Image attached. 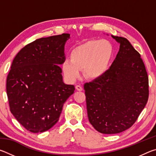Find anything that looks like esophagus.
Returning <instances> with one entry per match:
<instances>
[{"instance_id":"esophagus-1","label":"esophagus","mask_w":156,"mask_h":156,"mask_svg":"<svg viewBox=\"0 0 156 156\" xmlns=\"http://www.w3.org/2000/svg\"><path fill=\"white\" fill-rule=\"evenodd\" d=\"M76 89H77L78 91H83V87H82L80 86V85H76Z\"/></svg>"}]
</instances>
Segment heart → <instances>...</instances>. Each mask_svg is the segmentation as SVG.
Segmentation results:
<instances>
[{
	"mask_svg": "<svg viewBox=\"0 0 156 156\" xmlns=\"http://www.w3.org/2000/svg\"><path fill=\"white\" fill-rule=\"evenodd\" d=\"M113 56V47L107 40H91L79 44L65 58L61 68L66 80L73 83L83 69L84 77L96 80L102 77L109 68Z\"/></svg>",
	"mask_w": 156,
	"mask_h": 156,
	"instance_id": "1",
	"label": "heart"
}]
</instances>
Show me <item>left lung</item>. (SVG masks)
<instances>
[{
    "label": "left lung",
    "mask_w": 156,
    "mask_h": 156,
    "mask_svg": "<svg viewBox=\"0 0 156 156\" xmlns=\"http://www.w3.org/2000/svg\"><path fill=\"white\" fill-rule=\"evenodd\" d=\"M112 36L120 43L114 61L102 77L84 85L89 122L104 134L130 128L149 98V78L140 54L126 38Z\"/></svg>",
    "instance_id": "8db88e82"
}]
</instances>
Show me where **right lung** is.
<instances>
[{
    "mask_svg": "<svg viewBox=\"0 0 156 156\" xmlns=\"http://www.w3.org/2000/svg\"><path fill=\"white\" fill-rule=\"evenodd\" d=\"M70 34L41 38L27 44L13 60L7 78L10 111L32 133L51 129L59 120L63 105L74 92L62 81L64 48Z\"/></svg>",
    "mask_w": 156,
    "mask_h": 156,
    "instance_id": "obj_1",
    "label": "right lung"
}]
</instances>
